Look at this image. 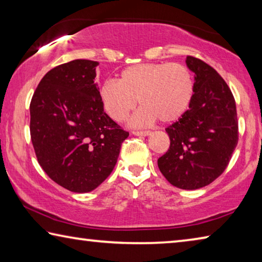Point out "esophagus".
<instances>
[{
  "label": "esophagus",
  "mask_w": 262,
  "mask_h": 262,
  "mask_svg": "<svg viewBox=\"0 0 262 262\" xmlns=\"http://www.w3.org/2000/svg\"><path fill=\"white\" fill-rule=\"evenodd\" d=\"M150 130H133V134L137 136H147L150 135Z\"/></svg>",
  "instance_id": "1"
}]
</instances>
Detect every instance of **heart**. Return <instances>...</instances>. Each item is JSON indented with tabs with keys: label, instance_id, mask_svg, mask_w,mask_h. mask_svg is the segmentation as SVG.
<instances>
[{
	"label": "heart",
	"instance_id": "obj_1",
	"mask_svg": "<svg viewBox=\"0 0 262 262\" xmlns=\"http://www.w3.org/2000/svg\"><path fill=\"white\" fill-rule=\"evenodd\" d=\"M194 95V79L187 66L178 62H150L130 66L118 82L106 81L100 88L104 108L117 122L125 121L137 99L143 106L133 119L134 125L178 120L188 110Z\"/></svg>",
	"mask_w": 262,
	"mask_h": 262
}]
</instances>
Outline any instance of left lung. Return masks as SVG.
<instances>
[{"label": "left lung", "mask_w": 262, "mask_h": 262, "mask_svg": "<svg viewBox=\"0 0 262 262\" xmlns=\"http://www.w3.org/2000/svg\"><path fill=\"white\" fill-rule=\"evenodd\" d=\"M194 75L189 108L168 126L170 148L158 167L171 185L198 189L223 173L238 143L236 100L227 82L198 57L187 56Z\"/></svg>", "instance_id": "1"}]
</instances>
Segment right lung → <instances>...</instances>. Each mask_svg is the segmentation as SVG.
Here are the masks:
<instances>
[{
	"label": "right lung",
	"mask_w": 262,
	"mask_h": 262,
	"mask_svg": "<svg viewBox=\"0 0 262 262\" xmlns=\"http://www.w3.org/2000/svg\"><path fill=\"white\" fill-rule=\"evenodd\" d=\"M98 62L51 69L30 104V133L42 170L57 185L88 193L111 174L129 133L105 113L95 83Z\"/></svg>",
	"instance_id": "1"
}]
</instances>
